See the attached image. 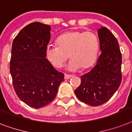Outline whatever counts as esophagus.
I'll return each mask as SVG.
<instances>
[{"label": "esophagus", "instance_id": "obj_1", "mask_svg": "<svg viewBox=\"0 0 132 132\" xmlns=\"http://www.w3.org/2000/svg\"><path fill=\"white\" fill-rule=\"evenodd\" d=\"M71 77H72V75L65 74V80H68V79L71 78Z\"/></svg>", "mask_w": 132, "mask_h": 132}]
</instances>
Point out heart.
Segmentation results:
<instances>
[{
	"instance_id": "b5f03b06",
	"label": "heart",
	"mask_w": 132,
	"mask_h": 132,
	"mask_svg": "<svg viewBox=\"0 0 132 132\" xmlns=\"http://www.w3.org/2000/svg\"><path fill=\"white\" fill-rule=\"evenodd\" d=\"M56 42L46 48V58L56 68L63 66L68 54L71 60L66 69L71 71L90 67L97 56L100 42L94 32L70 31L60 35Z\"/></svg>"
}]
</instances>
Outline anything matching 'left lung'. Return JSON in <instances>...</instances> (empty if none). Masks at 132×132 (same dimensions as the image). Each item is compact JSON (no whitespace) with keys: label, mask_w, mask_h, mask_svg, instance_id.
Segmentation results:
<instances>
[{"label":"left lung","mask_w":132,"mask_h":132,"mask_svg":"<svg viewBox=\"0 0 132 132\" xmlns=\"http://www.w3.org/2000/svg\"><path fill=\"white\" fill-rule=\"evenodd\" d=\"M97 34L101 54L94 67L80 77V85L74 91L78 100L91 106L108 102L122 80V56L117 38L104 26L98 29Z\"/></svg>","instance_id":"obj_1"}]
</instances>
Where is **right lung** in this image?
Instances as JSON below:
<instances>
[{
  "instance_id": "obj_1",
  "label": "right lung",
  "mask_w": 132,
  "mask_h": 132,
  "mask_svg": "<svg viewBox=\"0 0 132 132\" xmlns=\"http://www.w3.org/2000/svg\"><path fill=\"white\" fill-rule=\"evenodd\" d=\"M51 27L40 22L28 24L13 40L10 73L20 100L34 108L47 106L55 98L64 74L46 59Z\"/></svg>"
}]
</instances>
